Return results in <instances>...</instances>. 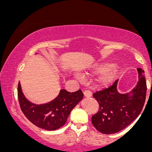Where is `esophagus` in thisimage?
I'll list each match as a JSON object with an SVG mask.
<instances>
[{
	"label": "esophagus",
	"mask_w": 152,
	"mask_h": 152,
	"mask_svg": "<svg viewBox=\"0 0 152 152\" xmlns=\"http://www.w3.org/2000/svg\"><path fill=\"white\" fill-rule=\"evenodd\" d=\"M83 95H84L85 97H91L92 96V92L89 90H86L83 92Z\"/></svg>",
	"instance_id": "esophagus-1"
}]
</instances>
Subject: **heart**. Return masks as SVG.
<instances>
[{
  "mask_svg": "<svg viewBox=\"0 0 152 152\" xmlns=\"http://www.w3.org/2000/svg\"><path fill=\"white\" fill-rule=\"evenodd\" d=\"M116 72L117 71L114 66H112L109 64H105L98 65L94 67L91 71V73H101L99 77L97 80V82L101 86H105L114 80L116 75ZM75 77L77 78L80 77L78 75H76Z\"/></svg>",
  "mask_w": 152,
  "mask_h": 152,
  "instance_id": "obj_1",
  "label": "heart"
}]
</instances>
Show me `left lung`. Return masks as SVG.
I'll use <instances>...</instances> for the list:
<instances>
[{"label":"left lung","instance_id":"8db88e82","mask_svg":"<svg viewBox=\"0 0 152 152\" xmlns=\"http://www.w3.org/2000/svg\"><path fill=\"white\" fill-rule=\"evenodd\" d=\"M137 71L138 81L129 93L118 92L117 80L111 86L93 94L99 107L98 113L92 116V124L99 132L105 134L118 132L141 113L145 102L147 84L143 70L137 69Z\"/></svg>","mask_w":152,"mask_h":152}]
</instances>
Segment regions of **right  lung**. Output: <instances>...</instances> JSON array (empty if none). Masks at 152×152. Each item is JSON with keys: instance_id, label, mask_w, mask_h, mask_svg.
<instances>
[{"instance_id": "right-lung-1", "label": "right lung", "mask_w": 152, "mask_h": 152, "mask_svg": "<svg viewBox=\"0 0 152 152\" xmlns=\"http://www.w3.org/2000/svg\"><path fill=\"white\" fill-rule=\"evenodd\" d=\"M83 96L81 90L69 92L61 89L58 96L51 102L38 105L26 99L20 81L18 86V97L21 110L33 124L46 130H56L62 127L72 110L82 100Z\"/></svg>"}]
</instances>
